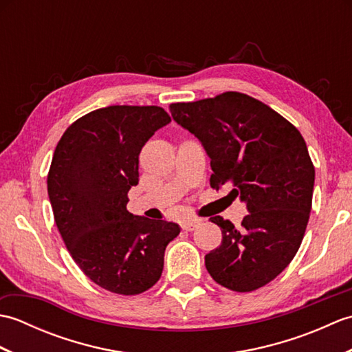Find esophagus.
<instances>
[{
  "label": "esophagus",
  "instance_id": "obj_1",
  "mask_svg": "<svg viewBox=\"0 0 352 352\" xmlns=\"http://www.w3.org/2000/svg\"><path fill=\"white\" fill-rule=\"evenodd\" d=\"M199 222H201V219H188L182 223V227L186 231H192L193 228H197L199 226Z\"/></svg>",
  "mask_w": 352,
  "mask_h": 352
}]
</instances>
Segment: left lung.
Returning a JSON list of instances; mask_svg holds the SVG:
<instances>
[{"instance_id": "1", "label": "left lung", "mask_w": 352, "mask_h": 352, "mask_svg": "<svg viewBox=\"0 0 352 352\" xmlns=\"http://www.w3.org/2000/svg\"><path fill=\"white\" fill-rule=\"evenodd\" d=\"M175 121L201 140L210 157V186L231 188L250 214L236 228L222 216V243L206 256L212 278L234 292L272 281L295 257L307 228L315 166L294 124L241 92L169 106Z\"/></svg>"}]
</instances>
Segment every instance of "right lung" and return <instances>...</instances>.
Masks as SVG:
<instances>
[{"label":"right lung","instance_id":"right-lung-1","mask_svg":"<svg viewBox=\"0 0 352 352\" xmlns=\"http://www.w3.org/2000/svg\"><path fill=\"white\" fill-rule=\"evenodd\" d=\"M169 122L157 106L96 109L66 129L52 155L47 184L58 233L87 278L118 295L153 287L180 234L174 222L126 210L140 149Z\"/></svg>","mask_w":352,"mask_h":352}]
</instances>
